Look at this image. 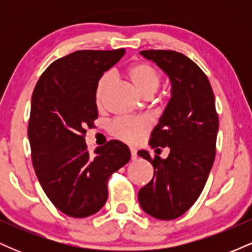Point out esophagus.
I'll use <instances>...</instances> for the list:
<instances>
[{"instance_id": "esophagus-1", "label": "esophagus", "mask_w": 252, "mask_h": 252, "mask_svg": "<svg viewBox=\"0 0 252 252\" xmlns=\"http://www.w3.org/2000/svg\"><path fill=\"white\" fill-rule=\"evenodd\" d=\"M130 154H131V160H136L137 158V152L135 148H130Z\"/></svg>"}]
</instances>
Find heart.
Returning <instances> with one entry per match:
<instances>
[{
	"label": "heart",
	"instance_id": "obj_1",
	"mask_svg": "<svg viewBox=\"0 0 252 252\" xmlns=\"http://www.w3.org/2000/svg\"><path fill=\"white\" fill-rule=\"evenodd\" d=\"M126 77L136 86L143 96H152L158 89L162 74L154 65L147 62H136L129 65L126 70ZM112 85V76L105 73L100 77L96 86L94 99L98 108H102L106 96ZM152 128V122L147 117H126L118 118L111 122L109 126L110 134L117 140L129 144H136L144 137Z\"/></svg>",
	"mask_w": 252,
	"mask_h": 252
}]
</instances>
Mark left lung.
Masks as SVG:
<instances>
[{"label":"left lung","instance_id":"left-lung-1","mask_svg":"<svg viewBox=\"0 0 252 252\" xmlns=\"http://www.w3.org/2000/svg\"><path fill=\"white\" fill-rule=\"evenodd\" d=\"M141 54L168 74L172 98L149 141L156 154L168 147V158L138 152L154 167L153 179L138 190V201L149 216L172 220L196 201L215 162L219 126L215 94L206 74L182 53L148 50Z\"/></svg>","mask_w":252,"mask_h":252}]
</instances>
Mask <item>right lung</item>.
<instances>
[{
	"instance_id": "right-lung-1",
	"label": "right lung",
	"mask_w": 252,
	"mask_h": 252,
	"mask_svg": "<svg viewBox=\"0 0 252 252\" xmlns=\"http://www.w3.org/2000/svg\"><path fill=\"white\" fill-rule=\"evenodd\" d=\"M124 52H73L52 63L33 91L28 138L35 174L54 206L73 218L102 209L109 178L130 161L128 146L120 141L98 147L94 155L85 143L86 128L98 117V80Z\"/></svg>"
}]
</instances>
